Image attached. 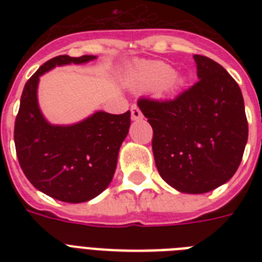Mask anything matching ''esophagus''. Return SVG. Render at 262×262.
<instances>
[{"mask_svg":"<svg viewBox=\"0 0 262 262\" xmlns=\"http://www.w3.org/2000/svg\"><path fill=\"white\" fill-rule=\"evenodd\" d=\"M130 113H132V119H133V121H137V119L143 118V113H141V110H140L139 107L136 106V104L132 106Z\"/></svg>","mask_w":262,"mask_h":262,"instance_id":"esophagus-1","label":"esophagus"}]
</instances>
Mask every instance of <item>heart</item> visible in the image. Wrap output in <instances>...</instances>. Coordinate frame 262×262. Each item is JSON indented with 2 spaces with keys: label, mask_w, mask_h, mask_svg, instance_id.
<instances>
[{
  "label": "heart",
  "mask_w": 262,
  "mask_h": 262,
  "mask_svg": "<svg viewBox=\"0 0 262 262\" xmlns=\"http://www.w3.org/2000/svg\"><path fill=\"white\" fill-rule=\"evenodd\" d=\"M132 80L140 87L164 88L167 91H174L183 84V77L175 75V71L168 63L154 61V62L140 63L132 72Z\"/></svg>",
  "instance_id": "heart-1"
}]
</instances>
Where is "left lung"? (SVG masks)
<instances>
[{"label": "left lung", "instance_id": "8db88e82", "mask_svg": "<svg viewBox=\"0 0 262 262\" xmlns=\"http://www.w3.org/2000/svg\"><path fill=\"white\" fill-rule=\"evenodd\" d=\"M199 81L172 100L139 99L154 129L152 151L166 182L201 194L235 174L248 143V119L239 85L213 59L197 55Z\"/></svg>", "mask_w": 262, "mask_h": 262}]
</instances>
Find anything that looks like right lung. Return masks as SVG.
<instances>
[{"instance_id":"add662e5","label":"right lung","mask_w":262,"mask_h":262,"mask_svg":"<svg viewBox=\"0 0 262 262\" xmlns=\"http://www.w3.org/2000/svg\"><path fill=\"white\" fill-rule=\"evenodd\" d=\"M95 58L58 55L43 63L24 85L14 122V145L23 172L38 190L65 203L90 201L110 185L130 126V111L119 115L96 111L75 125H51L39 108V77L59 65Z\"/></svg>"}]
</instances>
